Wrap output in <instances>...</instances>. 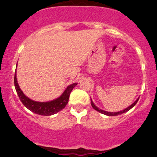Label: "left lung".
<instances>
[{"label": "left lung", "instance_id": "1", "mask_svg": "<svg viewBox=\"0 0 157 157\" xmlns=\"http://www.w3.org/2000/svg\"><path fill=\"white\" fill-rule=\"evenodd\" d=\"M138 99H137V100H136L135 102H134V103L132 104V105H130V106H128V108H126L125 109H124V110H123V111H120V112H105V111H104V110H102V109H99V108H98V107H96V105H94V103H93V101H92L91 99H90V100H91L92 107H93V108L95 110L98 111V112H100V113H102V114H104V115H109V116H115V115H121V114L124 113V112H128V111H129L130 109H131V108H133V107H134V105H135L136 104H137V101H138Z\"/></svg>", "mask_w": 157, "mask_h": 157}]
</instances>
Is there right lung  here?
<instances>
[{"mask_svg": "<svg viewBox=\"0 0 157 157\" xmlns=\"http://www.w3.org/2000/svg\"><path fill=\"white\" fill-rule=\"evenodd\" d=\"M77 85V83H73V84L70 85V86H67V89L64 90V92L62 93V95H61L60 97H58V99H55V100L45 102H36V101L32 100V99H29L27 96H25V94L23 93V91L20 90V86H19L18 85V83H17L16 72L15 76H14V86H15L16 91H17L19 98H20L22 103H23L26 108L29 109V110L32 111V112H34V113L41 115H45V116L54 115V114L57 113V112L62 110V109L66 106L67 102H68L69 96L71 91H72L73 89H74V87H75Z\"/></svg>", "mask_w": 157, "mask_h": 157, "instance_id": "obj_1", "label": "right lung"}]
</instances>
